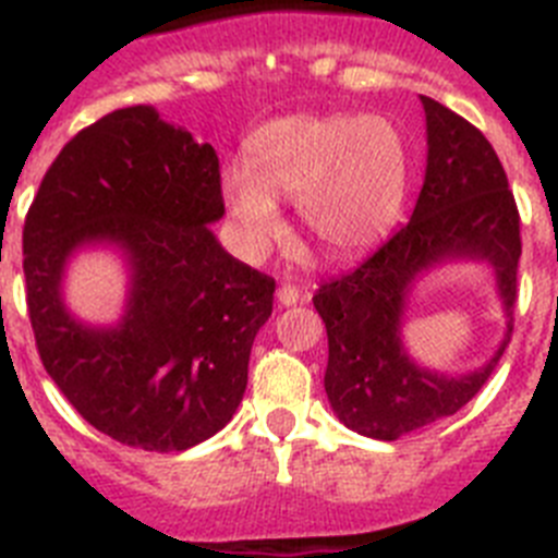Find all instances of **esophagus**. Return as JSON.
I'll return each mask as SVG.
<instances>
[{"instance_id":"34e87169","label":"esophagus","mask_w":558,"mask_h":558,"mask_svg":"<svg viewBox=\"0 0 558 558\" xmlns=\"http://www.w3.org/2000/svg\"><path fill=\"white\" fill-rule=\"evenodd\" d=\"M276 299H279L282 307H293V304L302 299V290L293 288V284H282V288L276 290Z\"/></svg>"}]
</instances>
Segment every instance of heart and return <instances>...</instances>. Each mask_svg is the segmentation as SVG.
<instances>
[{
    "instance_id": "1",
    "label": "heart",
    "mask_w": 558,
    "mask_h": 558,
    "mask_svg": "<svg viewBox=\"0 0 558 558\" xmlns=\"http://www.w3.org/2000/svg\"><path fill=\"white\" fill-rule=\"evenodd\" d=\"M411 190V150L383 113H290L248 136V165L220 175L236 245L263 259L282 236L276 201H299V218L329 254L377 245L402 218Z\"/></svg>"
}]
</instances>
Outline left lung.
I'll use <instances>...</instances> for the list:
<instances>
[{
	"label": "left lung",
	"mask_w": 558,
	"mask_h": 558,
	"mask_svg": "<svg viewBox=\"0 0 558 558\" xmlns=\"http://www.w3.org/2000/svg\"><path fill=\"white\" fill-rule=\"evenodd\" d=\"M427 117V170L408 226L349 274L313 295L327 324L329 363L324 388L347 427L397 441L461 411L489 379L514 329L520 211L495 147L472 122L422 97ZM470 255L496 268L507 307V338L496 357L463 378L427 373L401 347L407 288L441 258Z\"/></svg>",
	"instance_id": "left-lung-1"
}]
</instances>
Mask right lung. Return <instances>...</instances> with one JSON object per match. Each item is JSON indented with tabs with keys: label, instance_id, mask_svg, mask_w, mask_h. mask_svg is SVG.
<instances>
[{
	"label": "right lung",
	"instance_id": "add662e5",
	"mask_svg": "<svg viewBox=\"0 0 558 558\" xmlns=\"http://www.w3.org/2000/svg\"><path fill=\"white\" fill-rule=\"evenodd\" d=\"M220 161L150 106L117 108L69 140L24 218L27 313L47 374L120 445L181 452L229 425L276 282L220 248ZM86 242L120 244L132 268L117 328L62 307L60 276Z\"/></svg>",
	"mask_w": 558,
	"mask_h": 558
}]
</instances>
